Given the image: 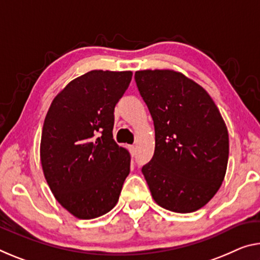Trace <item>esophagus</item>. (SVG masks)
Wrapping results in <instances>:
<instances>
[{
	"instance_id": "obj_1",
	"label": "esophagus",
	"mask_w": 260,
	"mask_h": 260,
	"mask_svg": "<svg viewBox=\"0 0 260 260\" xmlns=\"http://www.w3.org/2000/svg\"><path fill=\"white\" fill-rule=\"evenodd\" d=\"M128 149H129L131 155H132V156H134V155H135V150H137V147L132 145V146H128Z\"/></svg>"
}]
</instances>
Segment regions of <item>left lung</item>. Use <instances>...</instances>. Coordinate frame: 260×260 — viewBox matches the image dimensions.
<instances>
[{"mask_svg":"<svg viewBox=\"0 0 260 260\" xmlns=\"http://www.w3.org/2000/svg\"><path fill=\"white\" fill-rule=\"evenodd\" d=\"M140 94L155 126V151L142 167L156 204L192 213L208 203L223 182L229 135L207 91L169 69L135 73Z\"/></svg>","mask_w":260,"mask_h":260,"instance_id":"1","label":"left lung"}]
</instances>
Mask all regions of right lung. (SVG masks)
<instances>
[{"label": "right lung", "mask_w": 260, "mask_h": 260, "mask_svg": "<svg viewBox=\"0 0 260 260\" xmlns=\"http://www.w3.org/2000/svg\"><path fill=\"white\" fill-rule=\"evenodd\" d=\"M132 72L91 71L53 100L45 118L40 160L49 188L77 219L110 212L129 174L131 156L113 140L114 108Z\"/></svg>", "instance_id": "obj_1"}]
</instances>
